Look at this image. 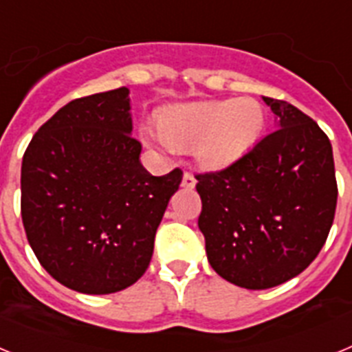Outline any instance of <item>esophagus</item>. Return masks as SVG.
<instances>
[{
  "label": "esophagus",
  "instance_id": "obj_1",
  "mask_svg": "<svg viewBox=\"0 0 352 352\" xmlns=\"http://www.w3.org/2000/svg\"><path fill=\"white\" fill-rule=\"evenodd\" d=\"M195 178H194V174L192 173H185L183 174V182H182V185L185 186V188H194L195 186Z\"/></svg>",
  "mask_w": 352,
  "mask_h": 352
}]
</instances>
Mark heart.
<instances>
[{"label": "heart", "mask_w": 352, "mask_h": 352, "mask_svg": "<svg viewBox=\"0 0 352 352\" xmlns=\"http://www.w3.org/2000/svg\"><path fill=\"white\" fill-rule=\"evenodd\" d=\"M264 123L263 105L252 96L197 102L162 114L158 138L178 149L195 148L201 166L220 170L241 160L256 146ZM142 139L153 142L155 135L144 129Z\"/></svg>", "instance_id": "b5f03b06"}]
</instances>
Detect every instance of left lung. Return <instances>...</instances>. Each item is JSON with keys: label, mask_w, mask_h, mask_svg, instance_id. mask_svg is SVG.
I'll return each mask as SVG.
<instances>
[{"label": "left lung", "mask_w": 352, "mask_h": 352, "mask_svg": "<svg viewBox=\"0 0 352 352\" xmlns=\"http://www.w3.org/2000/svg\"><path fill=\"white\" fill-rule=\"evenodd\" d=\"M275 132L219 173L197 174L199 229L211 268L231 284L270 289L317 257L337 208L333 149L316 121L263 96Z\"/></svg>", "instance_id": "8db88e82"}]
</instances>
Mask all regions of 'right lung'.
I'll return each mask as SVG.
<instances>
[{"label": "right lung", "instance_id": "obj_1", "mask_svg": "<svg viewBox=\"0 0 352 352\" xmlns=\"http://www.w3.org/2000/svg\"><path fill=\"white\" fill-rule=\"evenodd\" d=\"M130 89L68 102L33 135L21 169L28 241L49 275L111 294L144 275L183 173L151 176L132 133Z\"/></svg>", "mask_w": 352, "mask_h": 352}]
</instances>
